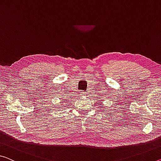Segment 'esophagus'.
<instances>
[{"mask_svg":"<svg viewBox=\"0 0 161 161\" xmlns=\"http://www.w3.org/2000/svg\"><path fill=\"white\" fill-rule=\"evenodd\" d=\"M80 95L82 96H86V92H85V91H82V92H81V93H80Z\"/></svg>","mask_w":161,"mask_h":161,"instance_id":"1","label":"esophagus"}]
</instances>
